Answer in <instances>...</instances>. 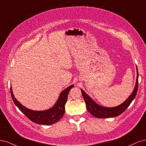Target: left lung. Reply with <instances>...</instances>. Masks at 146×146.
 <instances>
[{
    "label": "left lung",
    "instance_id": "1",
    "mask_svg": "<svg viewBox=\"0 0 146 146\" xmlns=\"http://www.w3.org/2000/svg\"><path fill=\"white\" fill-rule=\"evenodd\" d=\"M137 78H136V85L134 90L131 94V95L127 99L123 104L116 106L115 107H104L98 105L95 102H94L92 98L89 96L87 94L84 92L82 89H81L82 95L85 101L86 107L88 111L95 117L98 118H107V117H113L120 115L127 109V107L130 106L131 102L134 100L136 94H137L138 88V71L137 67Z\"/></svg>",
    "mask_w": 146,
    "mask_h": 146
}]
</instances>
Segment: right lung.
Listing matches in <instances>:
<instances>
[{"label":"right lung","mask_w":146,"mask_h":146,"mask_svg":"<svg viewBox=\"0 0 146 146\" xmlns=\"http://www.w3.org/2000/svg\"><path fill=\"white\" fill-rule=\"evenodd\" d=\"M73 87L74 86L72 85L65 89L61 92L58 100L54 106L51 109L44 111L31 110L23 106L14 96L11 87H10V90L14 103L28 118L36 124L51 125L57 123L64 116L65 113V104L67 101L68 93L70 89Z\"/></svg>","instance_id":"right-lung-1"}]
</instances>
